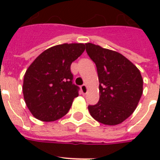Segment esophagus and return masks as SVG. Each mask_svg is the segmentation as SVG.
<instances>
[{"label":"esophagus","mask_w":160,"mask_h":160,"mask_svg":"<svg viewBox=\"0 0 160 160\" xmlns=\"http://www.w3.org/2000/svg\"><path fill=\"white\" fill-rule=\"evenodd\" d=\"M80 89H81V91H82L83 94H86L88 91V88L85 85H83L80 86Z\"/></svg>","instance_id":"1"}]
</instances>
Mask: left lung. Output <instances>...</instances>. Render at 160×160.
Instances as JSON below:
<instances>
[{"label": "left lung", "instance_id": "8db88e82", "mask_svg": "<svg viewBox=\"0 0 160 160\" xmlns=\"http://www.w3.org/2000/svg\"><path fill=\"white\" fill-rule=\"evenodd\" d=\"M85 46L95 63L100 82L99 102L88 106L90 115L101 124H120L135 110L143 94L140 71L119 52L92 43Z\"/></svg>", "mask_w": 160, "mask_h": 160}]
</instances>
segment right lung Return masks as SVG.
Here are the masks:
<instances>
[{
  "mask_svg": "<svg viewBox=\"0 0 160 160\" xmlns=\"http://www.w3.org/2000/svg\"><path fill=\"white\" fill-rule=\"evenodd\" d=\"M81 43L62 44L43 51L24 75V100L33 116L55 121L67 114L79 87L73 84L70 65L85 51Z\"/></svg>",
  "mask_w": 160,
  "mask_h": 160,
  "instance_id": "obj_1",
  "label": "right lung"
}]
</instances>
